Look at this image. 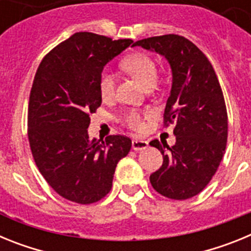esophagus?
<instances>
[{
	"label": "esophagus",
	"mask_w": 251,
	"mask_h": 251,
	"mask_svg": "<svg viewBox=\"0 0 251 251\" xmlns=\"http://www.w3.org/2000/svg\"><path fill=\"white\" fill-rule=\"evenodd\" d=\"M148 147V142L143 139H133L132 148L134 151H143Z\"/></svg>",
	"instance_id": "1"
}]
</instances>
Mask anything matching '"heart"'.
Segmentation results:
<instances>
[{"instance_id":"obj_1","label":"heart","mask_w":251,"mask_h":251,"mask_svg":"<svg viewBox=\"0 0 251 251\" xmlns=\"http://www.w3.org/2000/svg\"><path fill=\"white\" fill-rule=\"evenodd\" d=\"M122 69L129 75L134 76L137 80L147 88H151L157 83L158 77V65L156 60L151 55L146 52H136L129 56L124 57L121 63ZM99 92H100L101 98L109 99L112 98L115 93V85H117V77L109 70H104L100 73L99 76ZM151 114L150 110H138L130 109L127 110L122 115V123L127 126L128 128L133 130H142L145 128L146 117Z\"/></svg>"}]
</instances>
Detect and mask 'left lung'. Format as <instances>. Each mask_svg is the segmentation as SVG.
I'll use <instances>...</instances> for the list:
<instances>
[{
	"label": "left lung",
	"instance_id": "left-lung-1",
	"mask_svg": "<svg viewBox=\"0 0 251 251\" xmlns=\"http://www.w3.org/2000/svg\"><path fill=\"white\" fill-rule=\"evenodd\" d=\"M133 46L163 55L172 69L163 126L175 124L176 143L150 142L163 156L159 170L150 176L151 185L172 200L191 199L211 181L225 153L227 112L219 79L206 55L183 36H153Z\"/></svg>",
	"mask_w": 251,
	"mask_h": 251
}]
</instances>
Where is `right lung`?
<instances>
[{"label": "right lung", "instance_id": "right-lung-1", "mask_svg": "<svg viewBox=\"0 0 251 251\" xmlns=\"http://www.w3.org/2000/svg\"><path fill=\"white\" fill-rule=\"evenodd\" d=\"M130 44L76 32L48 52L37 69L28 100V143L40 174L66 200L88 205L105 197L117 163L132 147L122 134L104 141L88 136L89 115L101 104L100 73Z\"/></svg>", "mask_w": 251, "mask_h": 251}]
</instances>
